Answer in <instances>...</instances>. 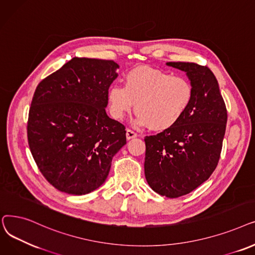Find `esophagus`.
Instances as JSON below:
<instances>
[{
	"label": "esophagus",
	"instance_id": "34e87169",
	"mask_svg": "<svg viewBox=\"0 0 255 255\" xmlns=\"http://www.w3.org/2000/svg\"><path fill=\"white\" fill-rule=\"evenodd\" d=\"M138 135L136 134V132L134 131V130H131V129H127V139L128 140H130V139H134V138H136Z\"/></svg>",
	"mask_w": 255,
	"mask_h": 255
}]
</instances>
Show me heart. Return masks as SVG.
<instances>
[{
	"instance_id": "b5f03b06",
	"label": "heart",
	"mask_w": 255,
	"mask_h": 255,
	"mask_svg": "<svg viewBox=\"0 0 255 255\" xmlns=\"http://www.w3.org/2000/svg\"><path fill=\"white\" fill-rule=\"evenodd\" d=\"M193 95V86L187 79L159 69L140 67L126 76L125 87L112 85L108 102L114 118L123 119L135 106V126L165 130L183 117Z\"/></svg>"
}]
</instances>
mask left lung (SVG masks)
I'll list each match as a JSON object with an SVG mask.
<instances>
[{
    "instance_id": "8db88e82",
    "label": "left lung",
    "mask_w": 255,
    "mask_h": 255,
    "mask_svg": "<svg viewBox=\"0 0 255 255\" xmlns=\"http://www.w3.org/2000/svg\"><path fill=\"white\" fill-rule=\"evenodd\" d=\"M166 64L186 72L194 95L175 126L145 137L144 172L154 192L176 198L195 190L215 170L222 149L227 112L219 84L209 67L190 62Z\"/></svg>"
}]
</instances>
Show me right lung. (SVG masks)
<instances>
[{"instance_id": "obj_1", "label": "right lung", "mask_w": 255, "mask_h": 255, "mask_svg": "<svg viewBox=\"0 0 255 255\" xmlns=\"http://www.w3.org/2000/svg\"><path fill=\"white\" fill-rule=\"evenodd\" d=\"M118 68L112 60L75 57L35 90L29 146L40 172L59 191L85 195L100 188L113 156L127 144L125 126L106 113Z\"/></svg>"}]
</instances>
